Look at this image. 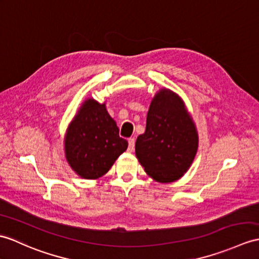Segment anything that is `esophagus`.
Masks as SVG:
<instances>
[{
	"mask_svg": "<svg viewBox=\"0 0 259 259\" xmlns=\"http://www.w3.org/2000/svg\"><path fill=\"white\" fill-rule=\"evenodd\" d=\"M128 143H129V147H128V150L130 152L134 151L135 149V143H136V140L134 139V138H130V139H128Z\"/></svg>",
	"mask_w": 259,
	"mask_h": 259,
	"instance_id": "esophagus-1",
	"label": "esophagus"
}]
</instances>
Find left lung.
<instances>
[{
  "mask_svg": "<svg viewBox=\"0 0 259 259\" xmlns=\"http://www.w3.org/2000/svg\"><path fill=\"white\" fill-rule=\"evenodd\" d=\"M198 144L193 120L181 98L161 89L150 105L146 132L136 141V155L150 177L161 183L181 178L194 160Z\"/></svg>",
  "mask_w": 259,
  "mask_h": 259,
  "instance_id": "8db88e82",
  "label": "left lung"
}]
</instances>
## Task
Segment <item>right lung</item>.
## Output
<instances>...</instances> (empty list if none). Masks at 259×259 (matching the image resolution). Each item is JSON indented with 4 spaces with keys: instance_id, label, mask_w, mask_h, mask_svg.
Instances as JSON below:
<instances>
[{
    "instance_id": "obj_1",
    "label": "right lung",
    "mask_w": 259,
    "mask_h": 259,
    "mask_svg": "<svg viewBox=\"0 0 259 259\" xmlns=\"http://www.w3.org/2000/svg\"><path fill=\"white\" fill-rule=\"evenodd\" d=\"M127 148L105 104L93 99L83 102L65 137L66 159L83 179L104 176Z\"/></svg>"
}]
</instances>
